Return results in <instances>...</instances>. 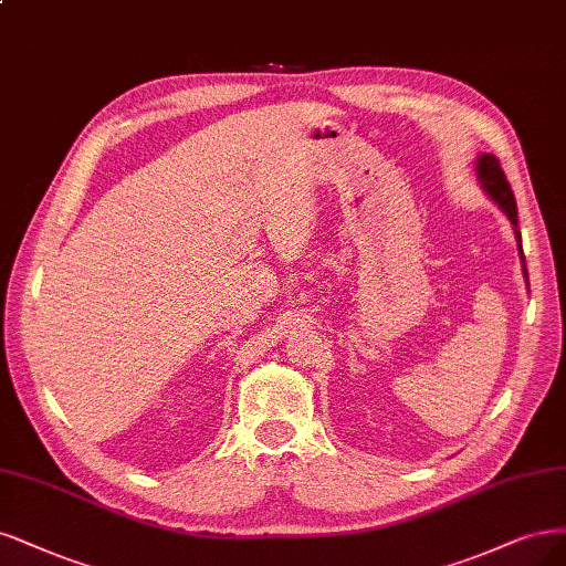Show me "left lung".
<instances>
[{
	"label": "left lung",
	"instance_id": "left-lung-1",
	"mask_svg": "<svg viewBox=\"0 0 566 566\" xmlns=\"http://www.w3.org/2000/svg\"><path fill=\"white\" fill-rule=\"evenodd\" d=\"M475 175H478L480 187L486 191V197H490L505 212V218L511 220V224L515 229L520 262H522V274H524V281H527V285H530L527 264H524V255H522V237H520V229H517V203H515V197H513V189H511L509 180H505V175L501 170V164H499V159L494 157V154H486V151L480 154V157L475 159Z\"/></svg>",
	"mask_w": 566,
	"mask_h": 566
}]
</instances>
